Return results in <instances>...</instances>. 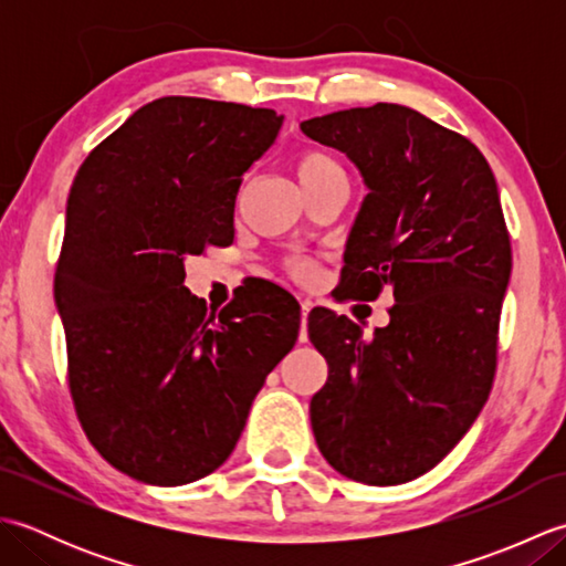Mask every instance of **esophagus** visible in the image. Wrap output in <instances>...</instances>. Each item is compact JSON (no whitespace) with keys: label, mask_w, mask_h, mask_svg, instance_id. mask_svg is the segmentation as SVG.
<instances>
[{"label":"esophagus","mask_w":566,"mask_h":566,"mask_svg":"<svg viewBox=\"0 0 566 566\" xmlns=\"http://www.w3.org/2000/svg\"><path fill=\"white\" fill-rule=\"evenodd\" d=\"M311 306H314V304H311V302H304V304H302V323H306V316H308ZM298 340L306 343V331H302V338H298Z\"/></svg>","instance_id":"1"}]
</instances>
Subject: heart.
Segmentation results:
<instances>
[{
    "mask_svg": "<svg viewBox=\"0 0 566 566\" xmlns=\"http://www.w3.org/2000/svg\"><path fill=\"white\" fill-rule=\"evenodd\" d=\"M294 172H296V179H298V185H302V189L314 187V185L323 182V179H328V177L343 175L340 165L335 163L331 155L321 153V150L298 153L294 158ZM296 272L304 274L306 272L304 264H296Z\"/></svg>",
    "mask_w": 566,
    "mask_h": 566,
    "instance_id": "b5f03b06",
    "label": "heart"
}]
</instances>
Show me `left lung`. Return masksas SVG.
I'll list each match as a JSON object with an SVG mask.
<instances>
[{
    "instance_id": "1",
    "label": "left lung",
    "mask_w": 566,
    "mask_h": 566,
    "mask_svg": "<svg viewBox=\"0 0 566 566\" xmlns=\"http://www.w3.org/2000/svg\"><path fill=\"white\" fill-rule=\"evenodd\" d=\"M302 130L345 153L367 189L343 294L371 302L389 284L396 302L371 340L347 316L311 311L308 340L328 363L311 428L353 482H411L464 438L494 381L511 280L496 179L474 143L401 104L333 112Z\"/></svg>"
}]
</instances>
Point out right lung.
<instances>
[{"label": "right lung", "mask_w": 566, "mask_h": 566, "mask_svg": "<svg viewBox=\"0 0 566 566\" xmlns=\"http://www.w3.org/2000/svg\"><path fill=\"white\" fill-rule=\"evenodd\" d=\"M282 124L272 109L163 97L99 143L72 182L55 270L72 401L97 452L143 484L219 469L298 338L302 311L276 284L219 316L185 286L189 255L233 243L240 182Z\"/></svg>", "instance_id": "add662e5"}]
</instances>
